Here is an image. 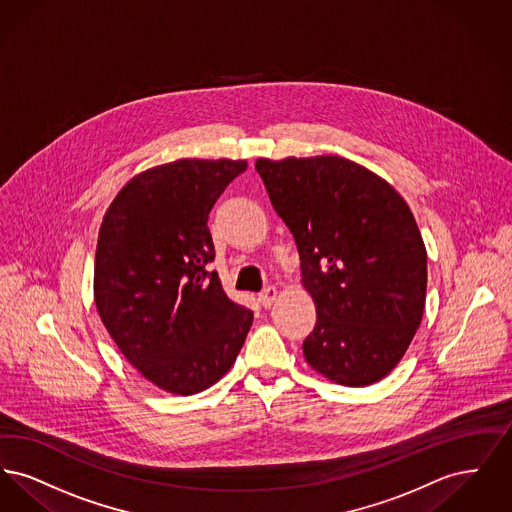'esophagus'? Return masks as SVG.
Segmentation results:
<instances>
[{
  "mask_svg": "<svg viewBox=\"0 0 512 512\" xmlns=\"http://www.w3.org/2000/svg\"><path fill=\"white\" fill-rule=\"evenodd\" d=\"M276 297H278V290L274 286H268L263 292L259 293V301H261L263 307H270L276 301Z\"/></svg>",
  "mask_w": 512,
  "mask_h": 512,
  "instance_id": "1",
  "label": "esophagus"
}]
</instances>
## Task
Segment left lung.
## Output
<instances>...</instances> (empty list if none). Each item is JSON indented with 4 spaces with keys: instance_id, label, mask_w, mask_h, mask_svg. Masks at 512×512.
<instances>
[{
    "instance_id": "1",
    "label": "left lung",
    "mask_w": 512,
    "mask_h": 512,
    "mask_svg": "<svg viewBox=\"0 0 512 512\" xmlns=\"http://www.w3.org/2000/svg\"><path fill=\"white\" fill-rule=\"evenodd\" d=\"M255 169L315 301L305 361L341 386L380 382L407 353L426 303V247L407 201L338 155L257 159Z\"/></svg>"
}]
</instances>
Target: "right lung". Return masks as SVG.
<instances>
[{
  "instance_id": "1",
  "label": "right lung",
  "mask_w": 512,
  "mask_h": 512,
  "mask_svg": "<svg viewBox=\"0 0 512 512\" xmlns=\"http://www.w3.org/2000/svg\"><path fill=\"white\" fill-rule=\"evenodd\" d=\"M247 161L178 159L132 176L99 226L94 299L124 359L159 390L194 395L232 368L253 313L217 272L209 213Z\"/></svg>"
}]
</instances>
